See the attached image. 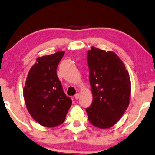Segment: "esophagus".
I'll return each mask as SVG.
<instances>
[{"label":"esophagus","mask_w":155,"mask_h":155,"mask_svg":"<svg viewBox=\"0 0 155 155\" xmlns=\"http://www.w3.org/2000/svg\"><path fill=\"white\" fill-rule=\"evenodd\" d=\"M74 98L76 100H78V98H79V94H78V93H77V94L74 95Z\"/></svg>","instance_id":"1"}]
</instances>
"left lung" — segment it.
I'll return each mask as SVG.
<instances>
[{"mask_svg":"<svg viewBox=\"0 0 155 155\" xmlns=\"http://www.w3.org/2000/svg\"><path fill=\"white\" fill-rule=\"evenodd\" d=\"M93 102L86 109L88 120L100 128L114 126L128 104L130 80L125 65L116 54L92 47L87 53Z\"/></svg>","mask_w":155,"mask_h":155,"instance_id":"8db88e82","label":"left lung"}]
</instances>
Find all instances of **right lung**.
I'll use <instances>...</instances> for the list:
<instances>
[{
    "label": "right lung",
    "instance_id": "right-lung-1",
    "mask_svg": "<svg viewBox=\"0 0 155 155\" xmlns=\"http://www.w3.org/2000/svg\"><path fill=\"white\" fill-rule=\"evenodd\" d=\"M64 51L38 57L28 74L23 95L27 108L34 120L43 126L62 124L72 103L63 91L57 75Z\"/></svg>",
    "mask_w": 155,
    "mask_h": 155
}]
</instances>
